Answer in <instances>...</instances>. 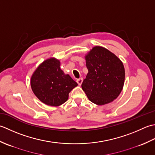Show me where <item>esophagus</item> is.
<instances>
[{
  "instance_id": "esophagus-1",
  "label": "esophagus",
  "mask_w": 155,
  "mask_h": 155,
  "mask_svg": "<svg viewBox=\"0 0 155 155\" xmlns=\"http://www.w3.org/2000/svg\"><path fill=\"white\" fill-rule=\"evenodd\" d=\"M76 81H77V83L78 84L79 86H81V84H82V82H83V78H79V79H78V80H76Z\"/></svg>"
}]
</instances>
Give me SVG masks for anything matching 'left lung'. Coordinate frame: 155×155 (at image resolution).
I'll return each mask as SVG.
<instances>
[{
	"mask_svg": "<svg viewBox=\"0 0 155 155\" xmlns=\"http://www.w3.org/2000/svg\"><path fill=\"white\" fill-rule=\"evenodd\" d=\"M88 73L81 87L91 102L97 105L112 102L124 86L122 62L109 50L96 46L85 57Z\"/></svg>",
	"mask_w": 155,
	"mask_h": 155,
	"instance_id": "8db88e82",
	"label": "left lung"
}]
</instances>
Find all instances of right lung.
Masks as SVG:
<instances>
[{
  "label": "right lung",
  "instance_id": "add662e5",
  "mask_svg": "<svg viewBox=\"0 0 155 155\" xmlns=\"http://www.w3.org/2000/svg\"><path fill=\"white\" fill-rule=\"evenodd\" d=\"M78 86L69 75L60 68V61L55 58L44 61L34 71L31 86L41 102L51 106H59L65 102L69 93Z\"/></svg>",
  "mask_w": 155,
  "mask_h": 155
}]
</instances>
